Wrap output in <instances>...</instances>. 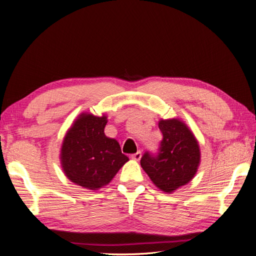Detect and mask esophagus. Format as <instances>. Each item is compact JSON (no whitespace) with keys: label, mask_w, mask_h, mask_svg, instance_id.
I'll use <instances>...</instances> for the list:
<instances>
[{"label":"esophagus","mask_w":256,"mask_h":256,"mask_svg":"<svg viewBox=\"0 0 256 256\" xmlns=\"http://www.w3.org/2000/svg\"><path fill=\"white\" fill-rule=\"evenodd\" d=\"M141 157H142V154H141V152H136V154H132L130 156V158L131 159H134V160H136V161H138L141 159Z\"/></svg>","instance_id":"esophagus-1"}]
</instances>
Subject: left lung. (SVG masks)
Listing matches in <instances>:
<instances>
[{
    "label": "left lung",
    "mask_w": 256,
    "mask_h": 256,
    "mask_svg": "<svg viewBox=\"0 0 256 256\" xmlns=\"http://www.w3.org/2000/svg\"><path fill=\"white\" fill-rule=\"evenodd\" d=\"M164 136L159 152H146L141 166L157 188L166 193L187 184L196 174L200 161L198 142L184 122L177 118L160 120Z\"/></svg>",
    "instance_id": "1"
}]
</instances>
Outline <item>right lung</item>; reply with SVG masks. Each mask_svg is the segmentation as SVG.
<instances>
[{"label":"right lung","instance_id":"add662e5","mask_svg":"<svg viewBox=\"0 0 256 256\" xmlns=\"http://www.w3.org/2000/svg\"><path fill=\"white\" fill-rule=\"evenodd\" d=\"M106 116L82 113L64 138L60 164L69 180L90 190L109 184L129 160L118 142L104 134Z\"/></svg>","mask_w":256,"mask_h":256}]
</instances>
